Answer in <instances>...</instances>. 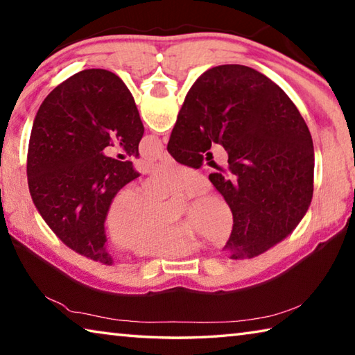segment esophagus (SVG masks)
<instances>
[{"label":"esophagus","mask_w":355,"mask_h":355,"mask_svg":"<svg viewBox=\"0 0 355 355\" xmlns=\"http://www.w3.org/2000/svg\"><path fill=\"white\" fill-rule=\"evenodd\" d=\"M159 161H163V163H171L172 161V156L167 153V152H164V153H161V156H159Z\"/></svg>","instance_id":"34e87169"}]
</instances>
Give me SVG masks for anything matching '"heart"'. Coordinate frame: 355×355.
<instances>
[{
    "instance_id": "1",
    "label": "heart",
    "mask_w": 355,
    "mask_h": 355,
    "mask_svg": "<svg viewBox=\"0 0 355 355\" xmlns=\"http://www.w3.org/2000/svg\"><path fill=\"white\" fill-rule=\"evenodd\" d=\"M202 186L194 169L163 164L142 184V196L133 188L119 191L105 214V232L120 250H133L144 258H180L199 249L197 235L213 244H224L235 225L232 208L222 197L203 194L189 207L188 220L166 224L169 196H189Z\"/></svg>"
}]
</instances>
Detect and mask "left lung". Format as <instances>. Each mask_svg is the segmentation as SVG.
Here are the masks:
<instances>
[{"label":"left lung","mask_w":355,"mask_h":355,"mask_svg":"<svg viewBox=\"0 0 355 355\" xmlns=\"http://www.w3.org/2000/svg\"><path fill=\"white\" fill-rule=\"evenodd\" d=\"M142 135L133 95L110 70L75 73L40 105L28 147L29 194L46 225L76 254L112 264L106 209L139 173L123 155L112 159L103 150L119 142L125 153L139 156Z\"/></svg>","instance_id":"obj_1"}]
</instances>
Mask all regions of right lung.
Segmentation results:
<instances>
[{
	"instance_id": "1",
	"label": "right lung",
	"mask_w": 355,
	"mask_h": 355,
	"mask_svg": "<svg viewBox=\"0 0 355 355\" xmlns=\"http://www.w3.org/2000/svg\"><path fill=\"white\" fill-rule=\"evenodd\" d=\"M211 142L228 153L227 169L209 175L235 218L224 249L233 260L254 258L291 235L310 207L315 150L309 127L268 76L227 64L191 87L167 152L197 169Z\"/></svg>"
}]
</instances>
